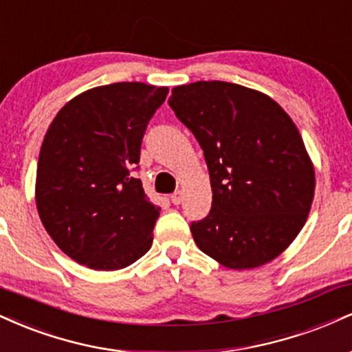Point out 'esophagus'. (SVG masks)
Returning a JSON list of instances; mask_svg holds the SVG:
<instances>
[{"mask_svg":"<svg viewBox=\"0 0 352 352\" xmlns=\"http://www.w3.org/2000/svg\"><path fill=\"white\" fill-rule=\"evenodd\" d=\"M182 200H184V197H182V192H175L170 197V201L173 203V205H180Z\"/></svg>","mask_w":352,"mask_h":352,"instance_id":"34e87169","label":"esophagus"}]
</instances>
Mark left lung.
<instances>
[{
  "label": "left lung",
  "mask_w": 352,
  "mask_h": 352,
  "mask_svg": "<svg viewBox=\"0 0 352 352\" xmlns=\"http://www.w3.org/2000/svg\"><path fill=\"white\" fill-rule=\"evenodd\" d=\"M168 104L208 165L211 210L190 226L198 248L236 270L280 256L315 195V168L289 114L264 93L218 80L175 87Z\"/></svg>",
  "instance_id": "1"
}]
</instances>
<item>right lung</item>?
<instances>
[{
    "label": "right lung",
    "instance_id": "1",
    "mask_svg": "<svg viewBox=\"0 0 352 352\" xmlns=\"http://www.w3.org/2000/svg\"><path fill=\"white\" fill-rule=\"evenodd\" d=\"M168 88L141 82L75 96L42 141L36 205L54 243L78 264L118 270L151 249L159 206L134 177L151 118Z\"/></svg>",
    "mask_w": 352,
    "mask_h": 352
}]
</instances>
